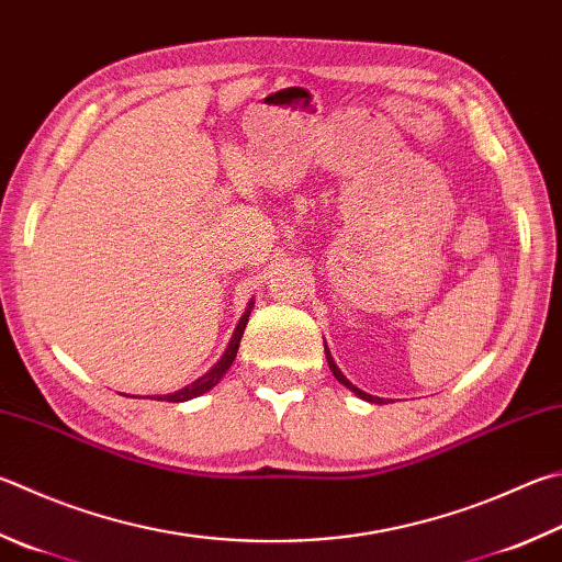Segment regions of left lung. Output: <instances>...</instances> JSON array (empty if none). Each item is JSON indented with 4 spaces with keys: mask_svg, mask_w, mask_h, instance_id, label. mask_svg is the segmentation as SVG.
I'll return each instance as SVG.
<instances>
[{
    "mask_svg": "<svg viewBox=\"0 0 562 562\" xmlns=\"http://www.w3.org/2000/svg\"><path fill=\"white\" fill-rule=\"evenodd\" d=\"M324 351H326V361H329V369H331V373H334V379L336 381H339L341 385H346V387H349V391H353L356 395H359L361 397V401H369V403H385L383 401V397H375V395H369V393H366V391H361V387H356L349 379H346V375L339 371V366H336L334 363V359H331V353H329V349H326V344H324Z\"/></svg>",
    "mask_w": 562,
    "mask_h": 562,
    "instance_id": "8db88e82",
    "label": "left lung"
}]
</instances>
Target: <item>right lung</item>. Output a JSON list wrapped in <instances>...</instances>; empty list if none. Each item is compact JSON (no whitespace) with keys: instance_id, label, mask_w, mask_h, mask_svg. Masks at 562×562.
I'll use <instances>...</instances> for the list:
<instances>
[{"instance_id":"right-lung-1","label":"right lung","mask_w":562,"mask_h":562,"mask_svg":"<svg viewBox=\"0 0 562 562\" xmlns=\"http://www.w3.org/2000/svg\"><path fill=\"white\" fill-rule=\"evenodd\" d=\"M252 304H255V302H250V304H248V310L243 312L240 322H238V326H236V331H233L231 341H228V349L223 351V356H221V359H218V363L213 366V369H211L209 373H203L201 379H196V381L189 383V385H183L181 391H177V393H169V395H157L155 401H167V403H183V401H191V397H199V395H203V393H206V391H211V387L216 385V383L223 379V375H226V371L231 369L233 359H236V353H238V346H240V336H243V331H246V324H248V316H250ZM147 397H149V395H147Z\"/></svg>"}]
</instances>
